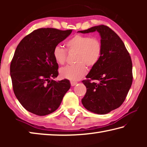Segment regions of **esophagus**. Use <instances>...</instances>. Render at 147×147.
Masks as SVG:
<instances>
[{
    "label": "esophagus",
    "mask_w": 147,
    "mask_h": 147,
    "mask_svg": "<svg viewBox=\"0 0 147 147\" xmlns=\"http://www.w3.org/2000/svg\"><path fill=\"white\" fill-rule=\"evenodd\" d=\"M77 84L76 82H74V81H71V84L72 86H74Z\"/></svg>",
    "instance_id": "1"
}]
</instances>
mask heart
<instances>
[{"instance_id":"b5f03b06","label":"heart","mask_w":147,"mask_h":147,"mask_svg":"<svg viewBox=\"0 0 147 147\" xmlns=\"http://www.w3.org/2000/svg\"><path fill=\"white\" fill-rule=\"evenodd\" d=\"M66 46L71 53H76V64L62 67L59 73L63 78L73 81L78 80L87 73V67H93L98 63L102 54V44L95 37L76 34L67 41ZM57 63L64 64L67 59V51L61 45H56L53 52Z\"/></svg>"}]
</instances>
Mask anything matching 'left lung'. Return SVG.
I'll list each match as a JSON object with an SVG mask.
<instances>
[{"mask_svg":"<svg viewBox=\"0 0 147 147\" xmlns=\"http://www.w3.org/2000/svg\"><path fill=\"white\" fill-rule=\"evenodd\" d=\"M94 31L101 36L102 54L82 81L87 91L82 102L91 112L106 114L119 108L125 100L132 84V62L123 41L108 26L101 24L78 32Z\"/></svg>","mask_w":147,"mask_h":147,"instance_id":"8db88e82","label":"left lung"}]
</instances>
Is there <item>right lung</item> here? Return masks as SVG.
<instances>
[{
    "label": "right lung",
    "instance_id": "obj_1",
    "mask_svg": "<svg viewBox=\"0 0 147 147\" xmlns=\"http://www.w3.org/2000/svg\"><path fill=\"white\" fill-rule=\"evenodd\" d=\"M71 32L39 28L17 47L10 64L13 90L21 105L35 115L44 116L56 111L71 88L68 80H54L58 76V64L53 52Z\"/></svg>",
    "mask_w": 147,
    "mask_h": 147
}]
</instances>
